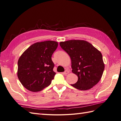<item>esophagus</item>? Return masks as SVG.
<instances>
[{
	"label": "esophagus",
	"mask_w": 121,
	"mask_h": 121,
	"mask_svg": "<svg viewBox=\"0 0 121 121\" xmlns=\"http://www.w3.org/2000/svg\"><path fill=\"white\" fill-rule=\"evenodd\" d=\"M69 73V71H68V70H65V71L64 72H63L62 73L63 74V75H67L68 73Z\"/></svg>",
	"instance_id": "34e87169"
}]
</instances>
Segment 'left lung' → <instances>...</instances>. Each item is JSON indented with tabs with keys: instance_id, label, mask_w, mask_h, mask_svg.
<instances>
[{
	"instance_id": "8db88e82",
	"label": "left lung",
	"mask_w": 121,
	"mask_h": 121,
	"mask_svg": "<svg viewBox=\"0 0 121 121\" xmlns=\"http://www.w3.org/2000/svg\"><path fill=\"white\" fill-rule=\"evenodd\" d=\"M60 45L70 56L72 72L78 78V81L71 85L86 91L97 84L105 67L101 52L85 40H68L61 42Z\"/></svg>"
}]
</instances>
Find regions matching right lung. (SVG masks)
<instances>
[{
  "mask_svg": "<svg viewBox=\"0 0 121 121\" xmlns=\"http://www.w3.org/2000/svg\"><path fill=\"white\" fill-rule=\"evenodd\" d=\"M58 43L54 41L37 42L21 55L18 61L17 76L27 90L38 92L51 84L56 73L52 56Z\"/></svg>",
  "mask_w": 121,
  "mask_h": 121,
  "instance_id": "1",
  "label": "right lung"
}]
</instances>
